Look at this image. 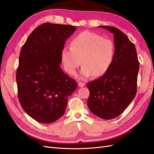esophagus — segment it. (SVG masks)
<instances>
[{"instance_id":"34e87169","label":"esophagus","mask_w":154,"mask_h":154,"mask_svg":"<svg viewBox=\"0 0 154 154\" xmlns=\"http://www.w3.org/2000/svg\"><path fill=\"white\" fill-rule=\"evenodd\" d=\"M78 86L80 87H83L85 86V83H82V82H79L78 83Z\"/></svg>"}]
</instances>
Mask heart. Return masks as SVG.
<instances>
[{
  "label": "heart",
  "mask_w": 154,
  "mask_h": 154,
  "mask_svg": "<svg viewBox=\"0 0 154 154\" xmlns=\"http://www.w3.org/2000/svg\"><path fill=\"white\" fill-rule=\"evenodd\" d=\"M71 47L64 48L61 58L66 72L74 75L82 64L81 78L85 79L94 75L103 76L108 72L115 58L114 42L96 32L85 31L71 40Z\"/></svg>",
  "instance_id": "1"
}]
</instances>
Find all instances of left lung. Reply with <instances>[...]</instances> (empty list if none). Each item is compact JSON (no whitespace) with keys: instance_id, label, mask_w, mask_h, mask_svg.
<instances>
[{"instance_id":"obj_1","label":"left lung","mask_w":154,"mask_h":154,"mask_svg":"<svg viewBox=\"0 0 154 154\" xmlns=\"http://www.w3.org/2000/svg\"><path fill=\"white\" fill-rule=\"evenodd\" d=\"M114 35L116 54L105 74L87 83L88 109L99 118L118 117L136 96L139 62L134 44L125 33L112 26H99Z\"/></svg>"}]
</instances>
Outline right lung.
Segmentation results:
<instances>
[{
  "label": "right lung",
  "instance_id": "obj_1",
  "mask_svg": "<svg viewBox=\"0 0 154 154\" xmlns=\"http://www.w3.org/2000/svg\"><path fill=\"white\" fill-rule=\"evenodd\" d=\"M76 27L45 23L23 45L16 80L21 106L32 118L51 123L63 116L77 83L60 68L61 53Z\"/></svg>",
  "mask_w": 154,
  "mask_h": 154
}]
</instances>
